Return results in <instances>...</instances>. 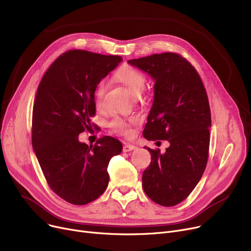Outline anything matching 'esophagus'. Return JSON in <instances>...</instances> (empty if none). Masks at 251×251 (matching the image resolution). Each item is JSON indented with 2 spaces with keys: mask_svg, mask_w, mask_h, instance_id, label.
Here are the masks:
<instances>
[{
  "mask_svg": "<svg viewBox=\"0 0 251 251\" xmlns=\"http://www.w3.org/2000/svg\"><path fill=\"white\" fill-rule=\"evenodd\" d=\"M136 149L135 146H132V144H125L123 147V151L124 152H129V151H132Z\"/></svg>",
  "mask_w": 251,
  "mask_h": 251,
  "instance_id": "34e87169",
  "label": "esophagus"
}]
</instances>
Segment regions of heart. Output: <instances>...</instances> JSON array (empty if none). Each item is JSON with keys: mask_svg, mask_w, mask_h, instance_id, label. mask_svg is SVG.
<instances>
[{"mask_svg": "<svg viewBox=\"0 0 251 251\" xmlns=\"http://www.w3.org/2000/svg\"><path fill=\"white\" fill-rule=\"evenodd\" d=\"M115 77L117 80L122 83L132 95H139L143 90L144 85H146V76L143 75L141 71L132 67V66H124L121 69H119ZM105 90V83L100 81L95 88L94 99L96 104L99 108L102 105V100ZM138 119L135 117L131 118H122V117H115L112 122L110 123V127L115 133L123 136H130L132 134V126L137 124Z\"/></svg>", "mask_w": 251, "mask_h": 251, "instance_id": "obj_1", "label": "heart"}]
</instances>
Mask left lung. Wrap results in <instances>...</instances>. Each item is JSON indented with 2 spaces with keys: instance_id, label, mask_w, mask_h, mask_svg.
I'll return each instance as SVG.
<instances>
[{
  "instance_id": "8db88e82",
  "label": "left lung",
  "mask_w": 251,
  "mask_h": 251,
  "mask_svg": "<svg viewBox=\"0 0 251 251\" xmlns=\"http://www.w3.org/2000/svg\"><path fill=\"white\" fill-rule=\"evenodd\" d=\"M128 63L154 80L144 138L170 143L165 153L147 148L151 162L142 174V187L155 203L173 206L191 193L207 164L212 118L206 91L195 68L176 52L154 54Z\"/></svg>"
}]
</instances>
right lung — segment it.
<instances>
[{"instance_id": "obj_1", "label": "right lung", "mask_w": 251, "mask_h": 251, "mask_svg": "<svg viewBox=\"0 0 251 251\" xmlns=\"http://www.w3.org/2000/svg\"><path fill=\"white\" fill-rule=\"evenodd\" d=\"M122 61L88 50L58 57L38 85L32 111V148L50 188L75 205L96 201L108 187L109 162L122 143L103 136L95 146L78 140L96 125L95 88Z\"/></svg>"}]
</instances>
